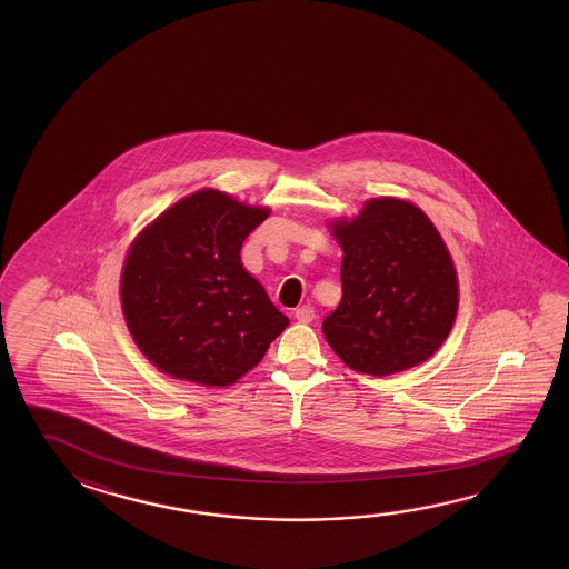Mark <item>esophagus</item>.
<instances>
[{
	"mask_svg": "<svg viewBox=\"0 0 569 569\" xmlns=\"http://www.w3.org/2000/svg\"><path fill=\"white\" fill-rule=\"evenodd\" d=\"M293 316H296L299 323H311L316 319V309L311 308V306H301V308L296 309Z\"/></svg>",
	"mask_w": 569,
	"mask_h": 569,
	"instance_id": "34e87169",
	"label": "esophagus"
}]
</instances>
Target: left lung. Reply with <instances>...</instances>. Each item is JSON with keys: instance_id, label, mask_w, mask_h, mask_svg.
Returning a JSON list of instances; mask_svg holds the SVG:
<instances>
[{"instance_id": "1", "label": "left lung", "mask_w": 569, "mask_h": 569, "mask_svg": "<svg viewBox=\"0 0 569 569\" xmlns=\"http://www.w3.org/2000/svg\"><path fill=\"white\" fill-rule=\"evenodd\" d=\"M329 228L343 250V298L323 336L339 359L387 377L437 353L457 319L458 280L429 216L407 200L371 198Z\"/></svg>"}]
</instances>
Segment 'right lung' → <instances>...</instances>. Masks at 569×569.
I'll use <instances>...</instances> for the list:
<instances>
[{"instance_id":"add662e5","label":"right lung","mask_w":569,"mask_h":569,"mask_svg":"<svg viewBox=\"0 0 569 569\" xmlns=\"http://www.w3.org/2000/svg\"><path fill=\"white\" fill-rule=\"evenodd\" d=\"M268 216L270 208L202 188L134 238L122 266V313L162 373L228 387L289 326L240 258L243 240Z\"/></svg>"}]
</instances>
